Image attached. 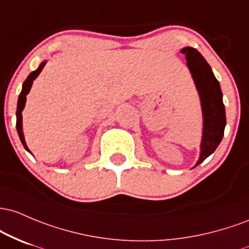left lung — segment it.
<instances>
[{
  "label": "left lung",
  "instance_id": "left-lung-1",
  "mask_svg": "<svg viewBox=\"0 0 249 249\" xmlns=\"http://www.w3.org/2000/svg\"><path fill=\"white\" fill-rule=\"evenodd\" d=\"M186 55L187 66L199 91L203 116V132L199 166L209 155L213 154L223 138L226 125V111L222 101V91L219 81L214 76L211 66L195 48L186 47L181 50Z\"/></svg>",
  "mask_w": 249,
  "mask_h": 249
}]
</instances>
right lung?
Returning a JSON list of instances; mask_svg holds the SVG:
<instances>
[{"instance_id": "add662e5", "label": "right lung", "mask_w": 249, "mask_h": 249, "mask_svg": "<svg viewBox=\"0 0 249 249\" xmlns=\"http://www.w3.org/2000/svg\"><path fill=\"white\" fill-rule=\"evenodd\" d=\"M46 62H47V61H43V62H42L40 66H38V68L36 69V71L30 72L29 76H28L27 80L23 82V86H22V90H21V93H19V96H18V110H16V129H18L19 140H21L22 144H23V147L26 148V150H28V152H29V149H28V147H27L26 140H24V135H23V130H22V110H23L24 106H26L27 95L30 91V88H32V86H33V82H34V80L38 76V75H40V72H41L42 69H43V67H44V64H46Z\"/></svg>"}]
</instances>
